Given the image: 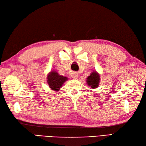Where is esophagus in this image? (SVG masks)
I'll list each match as a JSON object with an SVG mask.
<instances>
[{
	"mask_svg": "<svg viewBox=\"0 0 146 146\" xmlns=\"http://www.w3.org/2000/svg\"><path fill=\"white\" fill-rule=\"evenodd\" d=\"M78 73H75V72H74L71 74V77H72V78L74 79H77V78H78Z\"/></svg>",
	"mask_w": 146,
	"mask_h": 146,
	"instance_id": "esophagus-1",
	"label": "esophagus"
}]
</instances>
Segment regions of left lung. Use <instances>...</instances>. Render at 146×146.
<instances>
[{"mask_svg": "<svg viewBox=\"0 0 146 146\" xmlns=\"http://www.w3.org/2000/svg\"><path fill=\"white\" fill-rule=\"evenodd\" d=\"M86 79H87L86 83H87V85L90 87H91L93 89L98 87L100 79V75L97 72H96V71L92 72L90 74V75L88 76V78Z\"/></svg>", "mask_w": 146, "mask_h": 146, "instance_id": "1", "label": "left lung"}]
</instances>
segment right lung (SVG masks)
<instances>
[{
    "instance_id": "1",
    "label": "right lung",
    "mask_w": 146,
    "mask_h": 146,
    "mask_svg": "<svg viewBox=\"0 0 146 146\" xmlns=\"http://www.w3.org/2000/svg\"><path fill=\"white\" fill-rule=\"evenodd\" d=\"M67 80V77L60 75L55 71H51L47 76V83L49 88L56 92L59 91V90Z\"/></svg>"
}]
</instances>
